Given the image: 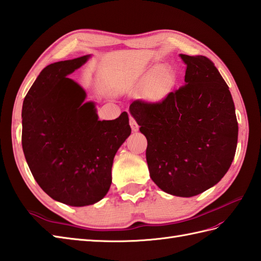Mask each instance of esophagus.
<instances>
[{
	"label": "esophagus",
	"mask_w": 261,
	"mask_h": 261,
	"mask_svg": "<svg viewBox=\"0 0 261 261\" xmlns=\"http://www.w3.org/2000/svg\"><path fill=\"white\" fill-rule=\"evenodd\" d=\"M129 125H130V128H132L133 132H137L138 130V125L136 123V120H135L134 117H132V116L129 117Z\"/></svg>",
	"instance_id": "34e87169"
}]
</instances>
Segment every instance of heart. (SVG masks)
Here are the masks:
<instances>
[{"mask_svg":"<svg viewBox=\"0 0 261 261\" xmlns=\"http://www.w3.org/2000/svg\"><path fill=\"white\" fill-rule=\"evenodd\" d=\"M175 84V76L167 67H158L144 76L141 82V88H145L146 99L150 102H159L170 94Z\"/></svg>","mask_w":261,"mask_h":261,"instance_id":"heart-1","label":"heart"}]
</instances>
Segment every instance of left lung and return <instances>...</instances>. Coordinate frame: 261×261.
Listing matches in <instances>:
<instances>
[{
	"label": "left lung",
	"mask_w": 261,
	"mask_h": 261,
	"mask_svg": "<svg viewBox=\"0 0 261 261\" xmlns=\"http://www.w3.org/2000/svg\"><path fill=\"white\" fill-rule=\"evenodd\" d=\"M179 57L187 66L184 86L161 102L135 100L129 112L147 140L153 182L166 193L190 198L228 172L238 121L229 87L213 62L204 56Z\"/></svg>",
	"instance_id": "left-lung-1"
}]
</instances>
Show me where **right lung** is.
I'll return each instance as SVG.
<instances>
[{
    "label": "right lung",
    "mask_w": 261,
    "mask_h": 261,
    "mask_svg": "<svg viewBox=\"0 0 261 261\" xmlns=\"http://www.w3.org/2000/svg\"><path fill=\"white\" fill-rule=\"evenodd\" d=\"M90 55L51 63L23 100L22 148L37 183L71 206L100 201L112 184L116 153L130 135L128 114L99 120L94 101L70 73Z\"/></svg>",
    "instance_id": "add662e5"
}]
</instances>
